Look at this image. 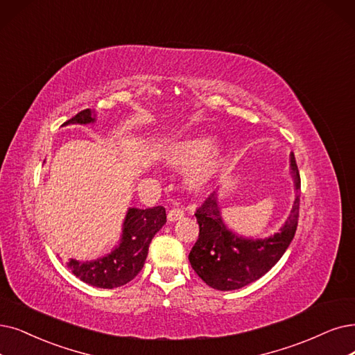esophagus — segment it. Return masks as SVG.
<instances>
[{
    "instance_id": "obj_1",
    "label": "esophagus",
    "mask_w": 355,
    "mask_h": 355,
    "mask_svg": "<svg viewBox=\"0 0 355 355\" xmlns=\"http://www.w3.org/2000/svg\"><path fill=\"white\" fill-rule=\"evenodd\" d=\"M183 216H185V212H183V209H182V208H172V209L168 211L167 220H168L170 223H173V221L180 220Z\"/></svg>"
}]
</instances>
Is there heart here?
<instances>
[{
    "label": "heart",
    "mask_w": 355,
    "mask_h": 355,
    "mask_svg": "<svg viewBox=\"0 0 355 355\" xmlns=\"http://www.w3.org/2000/svg\"><path fill=\"white\" fill-rule=\"evenodd\" d=\"M224 147L205 135H187L170 141L162 150V162L168 167H187L183 183L191 192L205 191L214 180Z\"/></svg>",
    "instance_id": "1"
}]
</instances>
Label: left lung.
<instances>
[{
  "label": "left lung",
  "mask_w": 355,
  "mask_h": 355,
  "mask_svg": "<svg viewBox=\"0 0 355 355\" xmlns=\"http://www.w3.org/2000/svg\"><path fill=\"white\" fill-rule=\"evenodd\" d=\"M295 200L290 216L278 233L263 239L237 236L223 220L218 191L212 192L196 211L200 236L189 253L193 271L207 286L232 291L263 277L279 259L294 237L300 207V175L294 154H290Z\"/></svg>",
  "instance_id": "1"
}]
</instances>
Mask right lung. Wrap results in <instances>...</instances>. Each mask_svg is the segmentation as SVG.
<instances>
[{"mask_svg": "<svg viewBox=\"0 0 355 355\" xmlns=\"http://www.w3.org/2000/svg\"><path fill=\"white\" fill-rule=\"evenodd\" d=\"M94 122L96 112L86 109L64 122L62 126ZM164 224L166 209L163 207L147 209L131 207L123 218L119 242L109 253L93 261L69 259L65 265L76 277L93 287L110 290L125 286L143 269L151 240Z\"/></svg>", "mask_w": 355, "mask_h": 355, "instance_id": "add662e5", "label": "right lung"}]
</instances>
